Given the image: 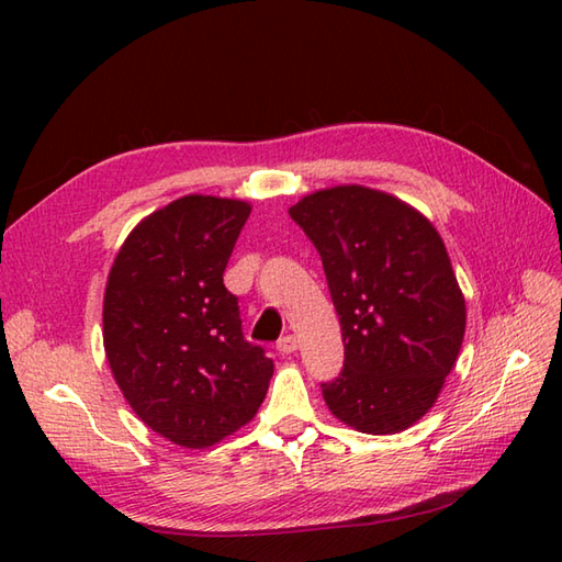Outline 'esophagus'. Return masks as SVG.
Returning a JSON list of instances; mask_svg holds the SVG:
<instances>
[{
  "label": "esophagus",
  "instance_id": "obj_1",
  "mask_svg": "<svg viewBox=\"0 0 562 562\" xmlns=\"http://www.w3.org/2000/svg\"><path fill=\"white\" fill-rule=\"evenodd\" d=\"M296 348H300V342H296L294 336H284L278 340V352L280 355H292Z\"/></svg>",
  "mask_w": 562,
  "mask_h": 562
}]
</instances>
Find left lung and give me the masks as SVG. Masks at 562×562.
<instances>
[{"instance_id": "left-lung-1", "label": "left lung", "mask_w": 562, "mask_h": 562, "mask_svg": "<svg viewBox=\"0 0 562 562\" xmlns=\"http://www.w3.org/2000/svg\"><path fill=\"white\" fill-rule=\"evenodd\" d=\"M290 217L324 260L345 364L321 384L357 432L396 435L432 408L457 362L465 300L447 246L423 212L367 186L304 195Z\"/></svg>"}]
</instances>
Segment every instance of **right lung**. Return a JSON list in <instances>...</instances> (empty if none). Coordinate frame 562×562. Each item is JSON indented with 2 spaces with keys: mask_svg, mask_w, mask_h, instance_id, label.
<instances>
[{
  "mask_svg": "<svg viewBox=\"0 0 562 562\" xmlns=\"http://www.w3.org/2000/svg\"><path fill=\"white\" fill-rule=\"evenodd\" d=\"M250 205L183 195L127 234L103 294V348L117 389L154 432L207 449L254 420L272 376L244 340L224 268Z\"/></svg>",
  "mask_w": 562,
  "mask_h": 562,
  "instance_id": "obj_1",
  "label": "right lung"
}]
</instances>
